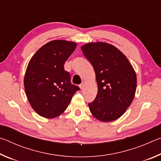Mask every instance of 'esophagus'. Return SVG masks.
<instances>
[{
	"instance_id": "obj_1",
	"label": "esophagus",
	"mask_w": 161,
	"mask_h": 161,
	"mask_svg": "<svg viewBox=\"0 0 161 161\" xmlns=\"http://www.w3.org/2000/svg\"><path fill=\"white\" fill-rule=\"evenodd\" d=\"M84 86V81H82V82H81V84L80 85V87L81 89H83Z\"/></svg>"
}]
</instances>
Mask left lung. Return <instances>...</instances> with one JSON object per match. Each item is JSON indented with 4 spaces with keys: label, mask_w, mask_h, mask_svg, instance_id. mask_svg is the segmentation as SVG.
I'll list each match as a JSON object with an SVG mask.
<instances>
[{
    "label": "left lung",
    "mask_w": 161,
    "mask_h": 161,
    "mask_svg": "<svg viewBox=\"0 0 161 161\" xmlns=\"http://www.w3.org/2000/svg\"><path fill=\"white\" fill-rule=\"evenodd\" d=\"M94 67L98 86L97 97L89 103L91 113L101 121L118 119L134 98L136 75L126 57L114 45L90 42L81 47Z\"/></svg>",
    "instance_id": "left-lung-1"
}]
</instances>
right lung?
Wrapping results in <instances>:
<instances>
[{"mask_svg":"<svg viewBox=\"0 0 161 161\" xmlns=\"http://www.w3.org/2000/svg\"><path fill=\"white\" fill-rule=\"evenodd\" d=\"M77 44L66 40H53L40 47L30 60L24 86L32 108L47 119L58 116L66 110L80 87L71 83L64 64Z\"/></svg>","mask_w":161,"mask_h":161,"instance_id":"obj_1","label":"right lung"}]
</instances>
